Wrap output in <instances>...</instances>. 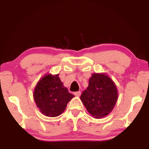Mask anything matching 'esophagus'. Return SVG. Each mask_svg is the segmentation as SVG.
I'll use <instances>...</instances> for the list:
<instances>
[{
	"label": "esophagus",
	"mask_w": 149,
	"mask_h": 149,
	"mask_svg": "<svg viewBox=\"0 0 149 149\" xmlns=\"http://www.w3.org/2000/svg\"><path fill=\"white\" fill-rule=\"evenodd\" d=\"M81 91H77V92H75L74 93V95H75V96H77V97H79V96L81 95Z\"/></svg>",
	"instance_id": "1"
}]
</instances>
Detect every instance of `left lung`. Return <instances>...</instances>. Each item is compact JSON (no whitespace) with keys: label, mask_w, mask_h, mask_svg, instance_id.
Segmentation results:
<instances>
[{"label":"left lung","mask_w":149,"mask_h":149,"mask_svg":"<svg viewBox=\"0 0 149 149\" xmlns=\"http://www.w3.org/2000/svg\"><path fill=\"white\" fill-rule=\"evenodd\" d=\"M118 90L114 81L105 74H92L89 86L80 99L87 110L96 118H101L112 112L118 100Z\"/></svg>","instance_id":"1"}]
</instances>
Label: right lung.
Here are the masks:
<instances>
[{"label": "right lung", "mask_w": 149, "mask_h": 149, "mask_svg": "<svg viewBox=\"0 0 149 149\" xmlns=\"http://www.w3.org/2000/svg\"><path fill=\"white\" fill-rule=\"evenodd\" d=\"M74 97L64 86L58 74H47L42 77L33 92L37 107L42 114L49 117L61 114Z\"/></svg>", "instance_id": "add662e5"}]
</instances>
